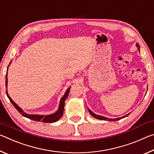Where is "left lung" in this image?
Here are the masks:
<instances>
[{
	"instance_id": "obj_1",
	"label": "left lung",
	"mask_w": 154,
	"mask_h": 154,
	"mask_svg": "<svg viewBox=\"0 0 154 154\" xmlns=\"http://www.w3.org/2000/svg\"><path fill=\"white\" fill-rule=\"evenodd\" d=\"M136 45H137V48H138V49H139V50H140V49H139L140 46H139V44H138V43H137ZM88 111H89V113H90L91 115H92V116L94 117V118H96V119H101V120H106V121H111V122H112V121L114 122V121L119 120V119H122V118H126V117H127V116H128V115L130 114V113L127 114V115H126V116H125L122 117V118H116V119H111V118H105V117H104V116H98V115H96V114H95V113H94L92 111L90 110V109H88Z\"/></svg>"
}]
</instances>
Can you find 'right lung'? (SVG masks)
<instances>
[{"mask_svg": "<svg viewBox=\"0 0 154 154\" xmlns=\"http://www.w3.org/2000/svg\"><path fill=\"white\" fill-rule=\"evenodd\" d=\"M12 60L10 62L9 66L10 65V64L11 63ZM8 66V67H9ZM8 67H7V70H8ZM6 82H5V84H6V88L7 87V73H6ZM70 88H69L67 89V90L65 92L64 95L62 96V98L60 99V105H59V107L58 111H57L56 113H54L53 114H50V115H47V116H42V115H29L26 113L25 112L21 109L19 106H18L16 103H15L14 102V100H12L10 97L9 95L7 93V90H6V94L7 96V97L9 98L10 102H11L13 105L15 106V108L17 109V110L20 112V113L24 117H26L30 119H32V120L34 121H36V122H44V123H53V122H55L56 121H58V119H60L62 118V116H63V112H64V102L65 100H66V98L68 97L69 94V91H70Z\"/></svg>", "mask_w": 154, "mask_h": 154, "instance_id": "obj_1", "label": "right lung"}]
</instances>
